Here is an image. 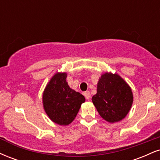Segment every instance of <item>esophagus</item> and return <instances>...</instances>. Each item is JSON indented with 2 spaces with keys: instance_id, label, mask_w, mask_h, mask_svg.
<instances>
[{
  "instance_id": "esophagus-1",
  "label": "esophagus",
  "mask_w": 160,
  "mask_h": 160,
  "mask_svg": "<svg viewBox=\"0 0 160 160\" xmlns=\"http://www.w3.org/2000/svg\"><path fill=\"white\" fill-rule=\"evenodd\" d=\"M84 96L86 97V99H88V100H89V99L90 98V97H91L90 92H89V91H88V92H84Z\"/></svg>"
}]
</instances>
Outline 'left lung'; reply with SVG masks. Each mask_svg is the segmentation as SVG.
Segmentation results:
<instances>
[{
  "mask_svg": "<svg viewBox=\"0 0 160 160\" xmlns=\"http://www.w3.org/2000/svg\"><path fill=\"white\" fill-rule=\"evenodd\" d=\"M92 103L104 120L113 123L124 119L133 103L131 87L119 74L105 72L99 78Z\"/></svg>",
  "mask_w": 160,
  "mask_h": 160,
  "instance_id": "1",
  "label": "left lung"
}]
</instances>
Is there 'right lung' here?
<instances>
[{"label":"right lung","mask_w":160,"mask_h":160,"mask_svg":"<svg viewBox=\"0 0 160 160\" xmlns=\"http://www.w3.org/2000/svg\"><path fill=\"white\" fill-rule=\"evenodd\" d=\"M67 73L57 72L46 86L43 93V109L49 118L60 126L73 122L85 97L68 84Z\"/></svg>","instance_id":"obj_1"}]
</instances>
